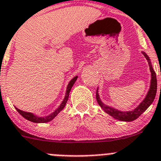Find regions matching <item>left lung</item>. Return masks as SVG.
Returning <instances> with one entry per match:
<instances>
[{
  "mask_svg": "<svg viewBox=\"0 0 161 161\" xmlns=\"http://www.w3.org/2000/svg\"><path fill=\"white\" fill-rule=\"evenodd\" d=\"M143 55H145V57L146 58V59L148 60V65H149V69L150 71L152 74V79H151V85H150V89L148 91V94H147L146 97L144 99V101L142 102L135 109H133V111H128V112H121V111L118 110V109H114V108H111L109 106H106L104 103H102L101 99L99 97L98 93H97V90L96 91V99H97V102L98 103V105L102 107V109L109 114L110 116H112L113 118H115V119H118L120 121H134L135 119H136L137 118H139L142 114H143L145 110L148 108V106L153 103V100L156 97V94H157V75H156V72L153 70V67H152L151 62H150V59L148 58V56L147 55L146 53L145 52H142ZM161 89V88H160Z\"/></svg>",
  "mask_w": 161,
  "mask_h": 161,
  "instance_id": "8db88e82",
  "label": "left lung"
}]
</instances>
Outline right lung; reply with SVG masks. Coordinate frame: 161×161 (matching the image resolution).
Masks as SVG:
<instances>
[{
    "label": "right lung",
    "instance_id": "1",
    "mask_svg": "<svg viewBox=\"0 0 161 161\" xmlns=\"http://www.w3.org/2000/svg\"><path fill=\"white\" fill-rule=\"evenodd\" d=\"M77 76H75V77L74 78V79H72V80L70 81V82H69L68 86H67V92H66V95H65V97H64V101L62 102V103H61V105L59 106V107L57 108L56 109H55V111H54L52 114H51L50 115H48V116H46V117H38V116H36V115H34L33 114H31V113H28V112H25V111H22L20 110V109H17V108H16V110L18 111V113H19V114L21 115L22 117H24V118H25V119L28 120V121H32V122H35V123H45V122H48V121H52V119H53L54 118H55V116H56L57 114H58V113L60 112V111L62 110L64 108V106H65L66 103H67V99H68V97H69V94H70V90H71L72 86H73L74 83L75 82L76 79H77Z\"/></svg>",
    "mask_w": 161,
    "mask_h": 161
}]
</instances>
